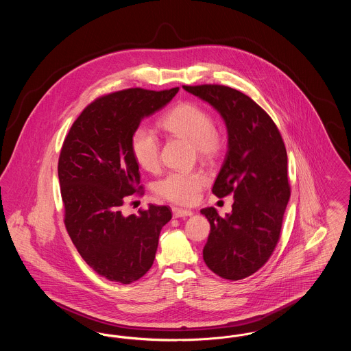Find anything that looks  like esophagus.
<instances>
[{
    "label": "esophagus",
    "mask_w": 351,
    "mask_h": 351,
    "mask_svg": "<svg viewBox=\"0 0 351 351\" xmlns=\"http://www.w3.org/2000/svg\"><path fill=\"white\" fill-rule=\"evenodd\" d=\"M172 213L175 218L191 217L193 215L192 210H186L183 208H172Z\"/></svg>",
    "instance_id": "34e87169"
}]
</instances>
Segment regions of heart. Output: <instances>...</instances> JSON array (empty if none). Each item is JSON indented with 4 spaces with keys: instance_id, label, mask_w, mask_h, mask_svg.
I'll return each mask as SVG.
<instances>
[{
    "instance_id": "obj_1",
    "label": "heart",
    "mask_w": 351,
    "mask_h": 351,
    "mask_svg": "<svg viewBox=\"0 0 351 351\" xmlns=\"http://www.w3.org/2000/svg\"><path fill=\"white\" fill-rule=\"evenodd\" d=\"M168 133L189 141L197 154L210 159L218 155L222 147V136L213 128L209 113L193 102H183L175 106L162 121ZM132 151L136 163L146 169L159 167V141L147 126H139L132 135ZM208 183L202 171L171 172L156 184L158 193L167 200L189 205L199 199L201 189Z\"/></svg>"
}]
</instances>
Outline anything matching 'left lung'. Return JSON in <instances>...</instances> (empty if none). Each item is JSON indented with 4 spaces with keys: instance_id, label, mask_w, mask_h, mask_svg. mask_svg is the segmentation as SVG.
Returning <instances> with one entry per match:
<instances>
[{
    "instance_id": "8db88e82",
    "label": "left lung",
    "mask_w": 351,
    "mask_h": 351,
    "mask_svg": "<svg viewBox=\"0 0 351 351\" xmlns=\"http://www.w3.org/2000/svg\"><path fill=\"white\" fill-rule=\"evenodd\" d=\"M212 105L228 130V151L212 192L233 193L232 213L201 209L210 233L202 256L218 276L241 280L256 272L275 249L289 200L287 151L267 113L249 96L225 85H184Z\"/></svg>"
}]
</instances>
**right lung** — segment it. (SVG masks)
Here are the masks:
<instances>
[{"instance_id":"right-lung-1","label":"right lung","mask_w":351,"mask_h":351,"mask_svg":"<svg viewBox=\"0 0 351 351\" xmlns=\"http://www.w3.org/2000/svg\"><path fill=\"white\" fill-rule=\"evenodd\" d=\"M179 92L132 88L89 104L73 122L58 176L68 234L86 265L110 282L130 284L150 269L168 206L125 216L122 205L142 186L132 135L145 117Z\"/></svg>"}]
</instances>
